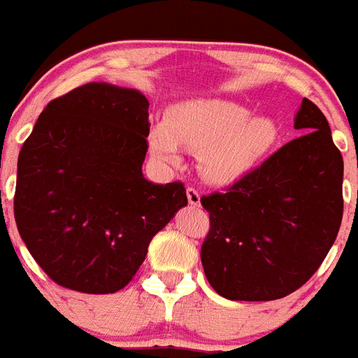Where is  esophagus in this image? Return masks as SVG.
Masks as SVG:
<instances>
[{"label": "esophagus", "instance_id": "esophagus-1", "mask_svg": "<svg viewBox=\"0 0 358 358\" xmlns=\"http://www.w3.org/2000/svg\"><path fill=\"white\" fill-rule=\"evenodd\" d=\"M186 197H188V203H190L192 206H199L201 205V196L199 192L196 190V188H186Z\"/></svg>", "mask_w": 358, "mask_h": 358}]
</instances>
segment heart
<instances>
[{
	"mask_svg": "<svg viewBox=\"0 0 358 358\" xmlns=\"http://www.w3.org/2000/svg\"><path fill=\"white\" fill-rule=\"evenodd\" d=\"M278 128L250 117L245 106L221 99L186 100L168 109L166 122L148 133L150 152L164 164L181 162V144L199 152L201 173L214 185H232L274 146Z\"/></svg>",
	"mask_w": 358,
	"mask_h": 358,
	"instance_id": "1",
	"label": "heart"
}]
</instances>
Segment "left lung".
Instances as JSON below:
<instances>
[{"label": "left lung", "mask_w": 358, "mask_h": 358, "mask_svg": "<svg viewBox=\"0 0 358 358\" xmlns=\"http://www.w3.org/2000/svg\"><path fill=\"white\" fill-rule=\"evenodd\" d=\"M303 133L227 192L201 197L210 230L201 264L229 300L287 296L317 273L342 223L344 161L327 119L303 99L294 117Z\"/></svg>", "instance_id": "obj_1"}]
</instances>
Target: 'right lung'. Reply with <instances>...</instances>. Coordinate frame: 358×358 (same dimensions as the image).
I'll return each instance as SVG.
<instances>
[{"label":"right lung","mask_w":358,"mask_h":358,"mask_svg":"<svg viewBox=\"0 0 358 358\" xmlns=\"http://www.w3.org/2000/svg\"><path fill=\"white\" fill-rule=\"evenodd\" d=\"M150 102L91 82L51 100L17 157L14 217L27 249L62 287H126L148 245L188 205L182 182L143 176Z\"/></svg>","instance_id":"right-lung-1"}]
</instances>
